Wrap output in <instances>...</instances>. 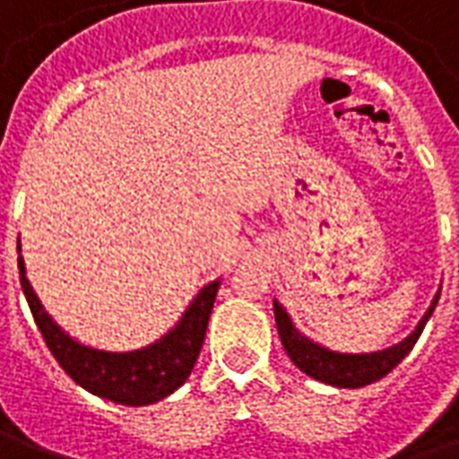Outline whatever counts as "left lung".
Instances as JSON below:
<instances>
[{"label": "left lung", "mask_w": 459, "mask_h": 459, "mask_svg": "<svg viewBox=\"0 0 459 459\" xmlns=\"http://www.w3.org/2000/svg\"><path fill=\"white\" fill-rule=\"evenodd\" d=\"M440 299V292L435 295L430 302V307L423 315V319L418 322V327L398 344L381 349V351H368V354H342V351H332L327 346L317 344L307 339L302 332L295 329L292 319L285 312V307L280 305L278 299H273V309H275V322H278L280 342L285 346V351L292 359V364L298 366L302 374L317 378L322 384L337 385V388H361L384 378L388 371H394L395 366L403 361L408 351L413 349L420 332L428 325V319L433 315L435 305Z\"/></svg>", "instance_id": "1"}]
</instances>
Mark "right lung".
I'll return each mask as SVG.
<instances>
[{
    "label": "right lung",
    "mask_w": 459,
    "mask_h": 459,
    "mask_svg": "<svg viewBox=\"0 0 459 459\" xmlns=\"http://www.w3.org/2000/svg\"><path fill=\"white\" fill-rule=\"evenodd\" d=\"M19 280L36 327L61 368L75 384L83 385L85 391L122 405L157 403L174 394L189 378L191 368L199 359L213 299L221 285V280H213L206 288H201L174 329H169L154 344L142 346L134 351H103L75 342L56 325L36 298L31 282L26 280L22 255H19Z\"/></svg>",
    "instance_id": "right-lung-1"
}]
</instances>
